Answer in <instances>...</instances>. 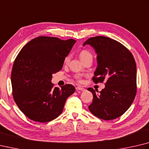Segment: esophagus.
<instances>
[{"label":"esophagus","instance_id":"1","mask_svg":"<svg viewBox=\"0 0 149 149\" xmlns=\"http://www.w3.org/2000/svg\"><path fill=\"white\" fill-rule=\"evenodd\" d=\"M75 88H76V90H77V91H85V89L84 88L83 86H77V87Z\"/></svg>","mask_w":149,"mask_h":149}]
</instances>
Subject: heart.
<instances>
[{"mask_svg":"<svg viewBox=\"0 0 149 149\" xmlns=\"http://www.w3.org/2000/svg\"><path fill=\"white\" fill-rule=\"evenodd\" d=\"M79 56L80 59L83 62V63L85 61L88 60V59H89V58H93V55H92V54L91 53V52H89L88 51L85 50V49H83V50L81 51L79 53ZM69 60H70V56H67L65 58V59H64V63H67L69 61ZM75 78L77 81H80L81 76V75H79V74H77V75H75Z\"/></svg>","mask_w":149,"mask_h":149,"instance_id":"b5f03b06","label":"heart"}]
</instances>
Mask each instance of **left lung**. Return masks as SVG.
Here are the masks:
<instances>
[{"mask_svg":"<svg viewBox=\"0 0 149 149\" xmlns=\"http://www.w3.org/2000/svg\"><path fill=\"white\" fill-rule=\"evenodd\" d=\"M90 45L97 53L98 66L93 78L95 83L105 81V88L93 94L89 111L101 119L110 120L120 117L130 107L137 93L136 64L128 49L109 38H90L83 45Z\"/></svg>","mask_w":149,"mask_h":149,"instance_id":"obj_1","label":"left lung"}]
</instances>
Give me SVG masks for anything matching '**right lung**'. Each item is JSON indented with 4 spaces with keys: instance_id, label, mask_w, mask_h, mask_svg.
<instances>
[{
    "instance_id": "add662e5",
    "label": "right lung",
    "mask_w": 149,
    "mask_h": 149,
    "mask_svg": "<svg viewBox=\"0 0 149 149\" xmlns=\"http://www.w3.org/2000/svg\"><path fill=\"white\" fill-rule=\"evenodd\" d=\"M75 42L39 36L28 42L15 58L11 74L13 97L31 120L47 123L58 117L68 97L75 92L72 85L54 87L51 81Z\"/></svg>"
}]
</instances>
